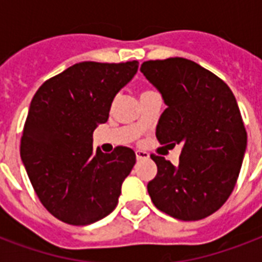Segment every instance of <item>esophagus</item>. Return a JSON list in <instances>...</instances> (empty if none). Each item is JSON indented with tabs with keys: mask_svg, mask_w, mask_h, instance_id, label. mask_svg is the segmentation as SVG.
Instances as JSON below:
<instances>
[{
	"mask_svg": "<svg viewBox=\"0 0 262 262\" xmlns=\"http://www.w3.org/2000/svg\"><path fill=\"white\" fill-rule=\"evenodd\" d=\"M136 158H137V160L149 159V154L144 151H136Z\"/></svg>",
	"mask_w": 262,
	"mask_h": 262,
	"instance_id": "1",
	"label": "esophagus"
}]
</instances>
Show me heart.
<instances>
[{"instance_id":"obj_1","label":"heart","mask_w":262,"mask_h":262,"mask_svg":"<svg viewBox=\"0 0 262 262\" xmlns=\"http://www.w3.org/2000/svg\"><path fill=\"white\" fill-rule=\"evenodd\" d=\"M152 92H154V91L145 90V91H143V94H141V96H145V95H149V94H152Z\"/></svg>"}]
</instances>
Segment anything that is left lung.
Instances as JSON below:
<instances>
[{
    "instance_id": "8db88e82",
    "label": "left lung",
    "mask_w": 262,
    "mask_h": 262,
    "mask_svg": "<svg viewBox=\"0 0 262 262\" xmlns=\"http://www.w3.org/2000/svg\"><path fill=\"white\" fill-rule=\"evenodd\" d=\"M140 71L167 106L156 139L182 147L177 166L151 155L158 166L147 186L152 203L175 219H204L227 201L246 152L248 135L235 96L223 80L190 59L147 61Z\"/></svg>"
}]
</instances>
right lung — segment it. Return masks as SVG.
<instances>
[{"label": "right lung", "instance_id": "1", "mask_svg": "<svg viewBox=\"0 0 262 262\" xmlns=\"http://www.w3.org/2000/svg\"><path fill=\"white\" fill-rule=\"evenodd\" d=\"M137 69V61L75 63L45 81L31 100L20 155L40 203L63 223H95L118 204L136 154L127 147L95 152L92 135Z\"/></svg>", "mask_w": 262, "mask_h": 262}]
</instances>
